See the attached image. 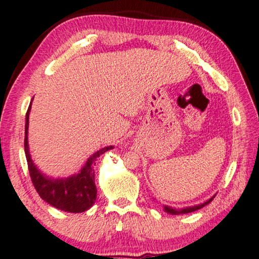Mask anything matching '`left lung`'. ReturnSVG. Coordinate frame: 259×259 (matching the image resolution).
Returning <instances> with one entry per match:
<instances>
[{
  "label": "left lung",
  "instance_id": "obj_1",
  "mask_svg": "<svg viewBox=\"0 0 259 259\" xmlns=\"http://www.w3.org/2000/svg\"><path fill=\"white\" fill-rule=\"evenodd\" d=\"M212 200H213V198L209 199L208 201H206V202H204V204H201V205H196V206H194V207H187V208H182V209H174V208L169 207V206H164V211L168 212V213H170V214H180V213H189V212L196 211V209L202 208L205 205L209 204V202H211Z\"/></svg>",
  "mask_w": 259,
  "mask_h": 259
}]
</instances>
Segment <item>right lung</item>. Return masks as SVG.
<instances>
[{
	"label": "right lung",
	"instance_id": "right-lung-1",
	"mask_svg": "<svg viewBox=\"0 0 259 259\" xmlns=\"http://www.w3.org/2000/svg\"><path fill=\"white\" fill-rule=\"evenodd\" d=\"M30 106L26 113L25 129V153L28 164L30 179L34 188L36 189L40 198L61 211L70 213H80L89 209L95 204L97 198V187L95 184L96 158L105 151L112 149V147L103 148L89 158L80 173L68 179H48L44 177L36 169L35 164L30 158L28 150V118Z\"/></svg>",
	"mask_w": 259,
	"mask_h": 259
}]
</instances>
